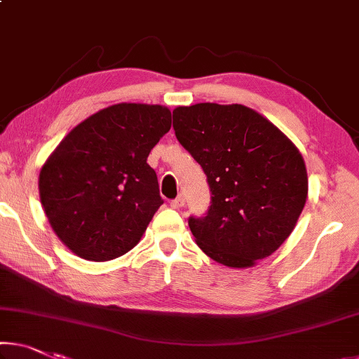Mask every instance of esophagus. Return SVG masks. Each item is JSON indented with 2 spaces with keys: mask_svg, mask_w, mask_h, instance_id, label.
<instances>
[{
  "mask_svg": "<svg viewBox=\"0 0 359 359\" xmlns=\"http://www.w3.org/2000/svg\"><path fill=\"white\" fill-rule=\"evenodd\" d=\"M170 205H172V208H176V210H180L181 207H184V197L183 196H178L176 198H173L172 202H170Z\"/></svg>",
  "mask_w": 359,
  "mask_h": 359,
  "instance_id": "1",
  "label": "esophagus"
}]
</instances>
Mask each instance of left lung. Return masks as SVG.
Segmentation results:
<instances>
[{
	"label": "left lung",
	"instance_id": "1",
	"mask_svg": "<svg viewBox=\"0 0 359 359\" xmlns=\"http://www.w3.org/2000/svg\"><path fill=\"white\" fill-rule=\"evenodd\" d=\"M173 128L207 175L212 205L189 218L197 245L229 268H250L284 244L305 207L308 176L297 146L241 104L173 110Z\"/></svg>",
	"mask_w": 359,
	"mask_h": 359
}]
</instances>
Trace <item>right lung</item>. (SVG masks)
<instances>
[{
    "label": "right lung",
    "mask_w": 359,
    "mask_h": 359,
    "mask_svg": "<svg viewBox=\"0 0 359 359\" xmlns=\"http://www.w3.org/2000/svg\"><path fill=\"white\" fill-rule=\"evenodd\" d=\"M172 112L120 102L93 114L59 142L41 167L40 201L62 244L90 262H109L141 241L163 201L149 167Z\"/></svg>",
    "instance_id": "add662e5"
}]
</instances>
